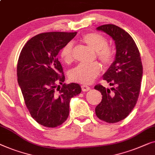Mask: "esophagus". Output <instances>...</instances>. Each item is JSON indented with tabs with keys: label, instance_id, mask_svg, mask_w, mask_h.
Wrapping results in <instances>:
<instances>
[{
	"label": "esophagus",
	"instance_id": "obj_1",
	"mask_svg": "<svg viewBox=\"0 0 155 155\" xmlns=\"http://www.w3.org/2000/svg\"><path fill=\"white\" fill-rule=\"evenodd\" d=\"M81 89L83 91H88L90 90V87L88 86H86V85H82L81 86Z\"/></svg>",
	"mask_w": 155,
	"mask_h": 155
}]
</instances>
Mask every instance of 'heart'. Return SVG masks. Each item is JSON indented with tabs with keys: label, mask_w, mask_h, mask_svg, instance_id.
Here are the masks:
<instances>
[{
	"label": "heart",
	"mask_w": 155,
	"mask_h": 155,
	"mask_svg": "<svg viewBox=\"0 0 155 155\" xmlns=\"http://www.w3.org/2000/svg\"><path fill=\"white\" fill-rule=\"evenodd\" d=\"M81 41L87 46L95 51L97 58L104 66H109L114 60V51L112 47L108 46V40L105 36L96 32L84 34ZM60 57L66 64H71L74 60L73 45L67 43L61 49ZM101 67L97 63L89 65L81 64L69 72V77L71 81L83 84H89L98 76Z\"/></svg>",
	"instance_id": "b5f03b06"
}]
</instances>
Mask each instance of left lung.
I'll list each match as a JSON object with an SVG mask.
<instances>
[{"instance_id": "obj_1", "label": "left lung", "mask_w": 155, "mask_h": 155, "mask_svg": "<svg viewBox=\"0 0 155 155\" xmlns=\"http://www.w3.org/2000/svg\"><path fill=\"white\" fill-rule=\"evenodd\" d=\"M112 37L116 45L114 61L103 75L109 88L97 84L102 98L95 107L97 117L107 123H117L130 114L138 101L143 77L140 52L130 34L114 25H104L97 28Z\"/></svg>"}]
</instances>
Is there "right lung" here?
<instances>
[{"instance_id":"add662e5","label":"right lung","mask_w":155,"mask_h":155,"mask_svg":"<svg viewBox=\"0 0 155 155\" xmlns=\"http://www.w3.org/2000/svg\"><path fill=\"white\" fill-rule=\"evenodd\" d=\"M77 34H38L27 41L19 54L17 81L26 106L32 118L45 127L55 128L64 123L69 116L71 98L81 92L79 84H63L65 77L57 58Z\"/></svg>"}]
</instances>
